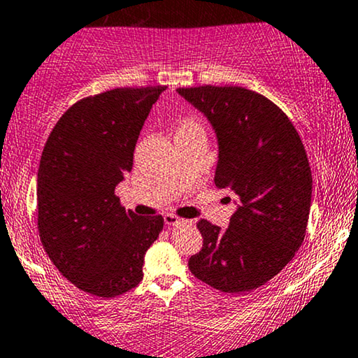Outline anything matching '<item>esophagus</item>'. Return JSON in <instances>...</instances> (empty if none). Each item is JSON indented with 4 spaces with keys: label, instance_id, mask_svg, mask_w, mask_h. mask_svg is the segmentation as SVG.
<instances>
[{
    "label": "esophagus",
    "instance_id": "1",
    "mask_svg": "<svg viewBox=\"0 0 358 358\" xmlns=\"http://www.w3.org/2000/svg\"><path fill=\"white\" fill-rule=\"evenodd\" d=\"M164 220H165V224L169 226H176V224H182L185 220L178 218V216L173 215V213H165L164 215Z\"/></svg>",
    "mask_w": 358,
    "mask_h": 358
}]
</instances>
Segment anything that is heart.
Masks as SVG:
<instances>
[{"label":"heart","mask_w":358,"mask_h":358,"mask_svg":"<svg viewBox=\"0 0 358 358\" xmlns=\"http://www.w3.org/2000/svg\"><path fill=\"white\" fill-rule=\"evenodd\" d=\"M189 132L205 134V130H203L201 120L198 119V117L188 115V117H183V119L180 120L178 129H176V135H178V134H189Z\"/></svg>","instance_id":"heart-1"}]
</instances>
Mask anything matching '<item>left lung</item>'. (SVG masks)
<instances>
[{
	"instance_id": "left-lung-1",
	"label": "left lung",
	"mask_w": 358,
	"mask_h": 358,
	"mask_svg": "<svg viewBox=\"0 0 358 358\" xmlns=\"http://www.w3.org/2000/svg\"><path fill=\"white\" fill-rule=\"evenodd\" d=\"M206 115L218 137L215 185L238 198L226 231L200 220L194 278L228 294L261 287L304 241L312 173L296 127L268 97L238 85L176 89Z\"/></svg>"
}]
</instances>
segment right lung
Instances as JSON below:
<instances>
[{"label": "right lung", "instance_id": "add662e5", "mask_svg": "<svg viewBox=\"0 0 358 358\" xmlns=\"http://www.w3.org/2000/svg\"><path fill=\"white\" fill-rule=\"evenodd\" d=\"M165 85L80 99L49 135L38 171V231L49 259L80 291L120 296L143 279L162 215L125 210L115 187L132 170L148 112Z\"/></svg>", "mask_w": 358, "mask_h": 358}]
</instances>
